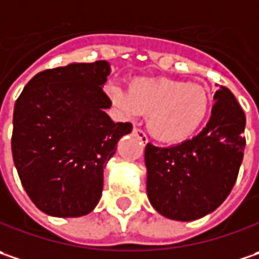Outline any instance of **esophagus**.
<instances>
[{
  "label": "esophagus",
  "mask_w": 259,
  "mask_h": 259,
  "mask_svg": "<svg viewBox=\"0 0 259 259\" xmlns=\"http://www.w3.org/2000/svg\"><path fill=\"white\" fill-rule=\"evenodd\" d=\"M133 133H135V135H136V136L141 139V142L143 143V145H146V143H148V141H149V139H148V136H146V133H145L143 130L133 129Z\"/></svg>",
  "instance_id": "esophagus-1"
}]
</instances>
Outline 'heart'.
Masks as SVG:
<instances>
[{
  "label": "heart",
  "instance_id": "heart-1",
  "mask_svg": "<svg viewBox=\"0 0 259 259\" xmlns=\"http://www.w3.org/2000/svg\"><path fill=\"white\" fill-rule=\"evenodd\" d=\"M107 93L126 116H148L151 135L163 143H181L203 127L211 111L207 88L169 78H136L129 90L110 85Z\"/></svg>",
  "mask_w": 259,
  "mask_h": 259
}]
</instances>
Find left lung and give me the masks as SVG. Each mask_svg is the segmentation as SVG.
Masks as SVG:
<instances>
[{
	"mask_svg": "<svg viewBox=\"0 0 259 259\" xmlns=\"http://www.w3.org/2000/svg\"><path fill=\"white\" fill-rule=\"evenodd\" d=\"M211 116L197 136L161 148L148 143L146 190L153 207L174 220H196L229 196L245 149V113L226 87L214 94Z\"/></svg>",
	"mask_w": 259,
	"mask_h": 259,
	"instance_id": "8db88e82",
	"label": "left lung"
}]
</instances>
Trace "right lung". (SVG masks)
<instances>
[{
  "instance_id": "add662e5",
  "label": "right lung",
  "mask_w": 259,
  "mask_h": 259,
  "mask_svg": "<svg viewBox=\"0 0 259 259\" xmlns=\"http://www.w3.org/2000/svg\"><path fill=\"white\" fill-rule=\"evenodd\" d=\"M111 65L71 63L34 75L16 101L11 151L20 181L43 213L79 218L96 207L103 171L132 123H114L103 91Z\"/></svg>"
}]
</instances>
